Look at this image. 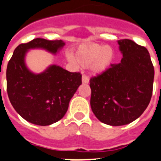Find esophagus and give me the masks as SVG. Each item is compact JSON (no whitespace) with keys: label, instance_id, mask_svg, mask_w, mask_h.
<instances>
[{"label":"esophagus","instance_id":"1","mask_svg":"<svg viewBox=\"0 0 161 161\" xmlns=\"http://www.w3.org/2000/svg\"><path fill=\"white\" fill-rule=\"evenodd\" d=\"M90 82V79L86 75H82V83L83 84H88Z\"/></svg>","mask_w":161,"mask_h":161}]
</instances>
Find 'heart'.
Masks as SVG:
<instances>
[{
    "label": "heart",
    "instance_id": "obj_1",
    "mask_svg": "<svg viewBox=\"0 0 161 161\" xmlns=\"http://www.w3.org/2000/svg\"><path fill=\"white\" fill-rule=\"evenodd\" d=\"M75 58L82 67H89L91 64L94 73H103L114 64L116 52L111 46L90 43L80 45L76 50Z\"/></svg>",
    "mask_w": 161,
    "mask_h": 161
}]
</instances>
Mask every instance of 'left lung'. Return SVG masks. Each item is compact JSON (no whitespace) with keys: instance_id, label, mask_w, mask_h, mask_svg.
<instances>
[{"instance_id":"1","label":"left lung","mask_w":161,"mask_h":161,"mask_svg":"<svg viewBox=\"0 0 161 161\" xmlns=\"http://www.w3.org/2000/svg\"><path fill=\"white\" fill-rule=\"evenodd\" d=\"M120 64L90 78V106L96 117L109 125L120 126L138 119L152 95L154 67L144 46L129 39L118 41Z\"/></svg>"}]
</instances>
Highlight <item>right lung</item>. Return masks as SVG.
<instances>
[{
    "label": "right lung",
    "mask_w": 161,
    "mask_h": 161,
    "mask_svg": "<svg viewBox=\"0 0 161 161\" xmlns=\"http://www.w3.org/2000/svg\"><path fill=\"white\" fill-rule=\"evenodd\" d=\"M64 45L62 40L36 38L17 46L8 63V97L15 111L30 123L45 126L61 120L82 81L80 72H70L56 65L42 73H32L25 65L26 53L41 48L56 53Z\"/></svg>",
    "instance_id": "right-lung-1"
}]
</instances>
